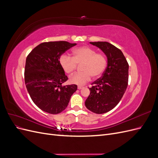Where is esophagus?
<instances>
[{
    "mask_svg": "<svg viewBox=\"0 0 158 158\" xmlns=\"http://www.w3.org/2000/svg\"><path fill=\"white\" fill-rule=\"evenodd\" d=\"M82 88H83V86H82V85H78V89H82Z\"/></svg>",
    "mask_w": 158,
    "mask_h": 158,
    "instance_id": "obj_1",
    "label": "esophagus"
}]
</instances>
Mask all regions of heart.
Instances as JSON below:
<instances>
[{"mask_svg":"<svg viewBox=\"0 0 158 158\" xmlns=\"http://www.w3.org/2000/svg\"><path fill=\"white\" fill-rule=\"evenodd\" d=\"M73 57L63 55L59 59V63L65 73L73 74L77 67L80 65L82 73H76L70 76L71 83L82 85L92 78H98L101 76L106 70L107 60L103 54L97 53L95 49L88 46H82L75 48L73 51Z\"/></svg>","mask_w":158,"mask_h":158,"instance_id":"b5f03b06","label":"heart"}]
</instances>
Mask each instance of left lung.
Instances as JSON below:
<instances>
[{
    "instance_id": "left-lung-1",
    "label": "left lung",
    "mask_w": 158,
    "mask_h": 158,
    "mask_svg": "<svg viewBox=\"0 0 158 158\" xmlns=\"http://www.w3.org/2000/svg\"><path fill=\"white\" fill-rule=\"evenodd\" d=\"M101 49L107 58V66L100 78L89 88L90 94L85 102L89 111L102 114L111 111L121 101L128 81V64L123 52L106 41L90 42Z\"/></svg>"
}]
</instances>
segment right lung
Listing matches in <instances>:
<instances>
[{
    "label": "right lung",
    "instance_id": "1",
    "mask_svg": "<svg viewBox=\"0 0 158 158\" xmlns=\"http://www.w3.org/2000/svg\"><path fill=\"white\" fill-rule=\"evenodd\" d=\"M76 45L64 41L44 42L27 55L25 84L32 101L42 111L50 114L63 111L77 89L76 84L62 85L68 77L59 63L60 56Z\"/></svg>",
    "mask_w": 158,
    "mask_h": 158
}]
</instances>
